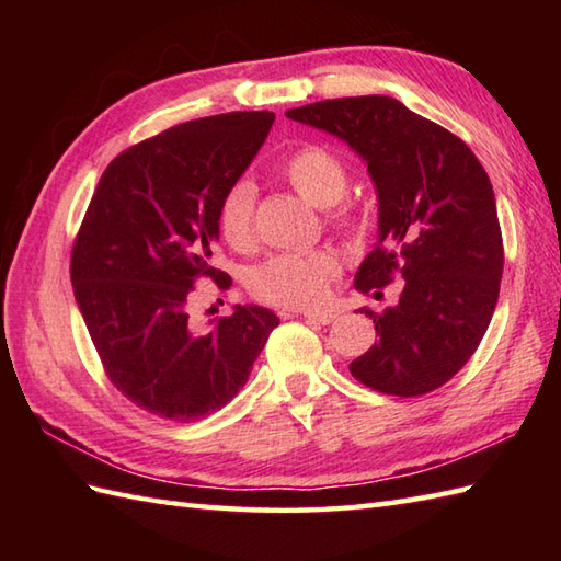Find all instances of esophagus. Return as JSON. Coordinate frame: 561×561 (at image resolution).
Masks as SVG:
<instances>
[{"instance_id":"1","label":"esophagus","mask_w":561,"mask_h":561,"mask_svg":"<svg viewBox=\"0 0 561 561\" xmlns=\"http://www.w3.org/2000/svg\"><path fill=\"white\" fill-rule=\"evenodd\" d=\"M304 318L308 323H318V325H330L332 320H335V313H328V311H316V313H304Z\"/></svg>"}]
</instances>
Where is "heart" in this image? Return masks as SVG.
Listing matches in <instances>:
<instances>
[{"mask_svg": "<svg viewBox=\"0 0 561 561\" xmlns=\"http://www.w3.org/2000/svg\"><path fill=\"white\" fill-rule=\"evenodd\" d=\"M279 173L296 193L318 209H330L350 190V171L335 151L308 145L282 161ZM255 185L236 181L224 190L217 205L219 233L231 248H248L253 241ZM344 219V214H340ZM337 274V260L325 250L313 253H279L262 260L248 274V287L257 299L287 306L311 308L325 301L330 279Z\"/></svg>", "mask_w": 561, "mask_h": 561, "instance_id": "heart-1", "label": "heart"}]
</instances>
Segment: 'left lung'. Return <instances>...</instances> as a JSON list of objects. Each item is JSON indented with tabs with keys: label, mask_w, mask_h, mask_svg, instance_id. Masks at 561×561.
Wrapping results in <instances>:
<instances>
[{
	"label": "left lung",
	"mask_w": 561,
	"mask_h": 561,
	"mask_svg": "<svg viewBox=\"0 0 561 561\" xmlns=\"http://www.w3.org/2000/svg\"><path fill=\"white\" fill-rule=\"evenodd\" d=\"M287 117L342 139L374 181L378 241L354 287L380 289L392 272L404 279L396 306L362 308L378 342L352 376L398 398L440 388L480 347L499 299L504 243L490 175L462 139L390 96L318 101Z\"/></svg>",
	"instance_id": "1"
}]
</instances>
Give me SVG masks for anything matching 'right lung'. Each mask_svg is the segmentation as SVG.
Here are the masks:
<instances>
[{
    "instance_id": "add662e5",
    "label": "right lung",
    "mask_w": 561,
    "mask_h": 561,
    "mask_svg": "<svg viewBox=\"0 0 561 561\" xmlns=\"http://www.w3.org/2000/svg\"><path fill=\"white\" fill-rule=\"evenodd\" d=\"M274 115L224 113L123 151L101 175L71 250V287L113 386L163 420L197 422L245 386L279 318L233 306L205 328L187 316L211 267L217 205L265 145Z\"/></svg>"
}]
</instances>
